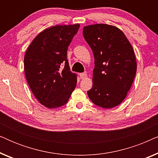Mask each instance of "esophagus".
I'll return each mask as SVG.
<instances>
[{"label": "esophagus", "instance_id": "obj_1", "mask_svg": "<svg viewBox=\"0 0 158 158\" xmlns=\"http://www.w3.org/2000/svg\"><path fill=\"white\" fill-rule=\"evenodd\" d=\"M80 77H81V79H84L85 77H87V74H86V73H80Z\"/></svg>", "mask_w": 158, "mask_h": 158}]
</instances>
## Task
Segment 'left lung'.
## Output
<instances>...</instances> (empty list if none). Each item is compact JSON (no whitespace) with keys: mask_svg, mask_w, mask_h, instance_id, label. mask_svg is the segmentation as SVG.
Instances as JSON below:
<instances>
[{"mask_svg":"<svg viewBox=\"0 0 158 158\" xmlns=\"http://www.w3.org/2000/svg\"><path fill=\"white\" fill-rule=\"evenodd\" d=\"M83 34L95 59L88 96L94 104L111 109L124 101L132 85L137 72L135 52L124 34L114 26H86Z\"/></svg>","mask_w":158,"mask_h":158,"instance_id":"8db88e82","label":"left lung"}]
</instances>
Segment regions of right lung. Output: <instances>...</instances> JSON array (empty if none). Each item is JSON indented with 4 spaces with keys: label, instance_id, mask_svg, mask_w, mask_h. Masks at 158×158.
<instances>
[{
    "label": "right lung",
    "instance_id": "right-lung-1",
    "mask_svg": "<svg viewBox=\"0 0 158 158\" xmlns=\"http://www.w3.org/2000/svg\"><path fill=\"white\" fill-rule=\"evenodd\" d=\"M79 27L77 23L47 28L26 52L23 63L28 84L39 102L49 109L66 104L76 86L77 75L70 70L67 51Z\"/></svg>",
    "mask_w": 158,
    "mask_h": 158
}]
</instances>
